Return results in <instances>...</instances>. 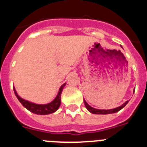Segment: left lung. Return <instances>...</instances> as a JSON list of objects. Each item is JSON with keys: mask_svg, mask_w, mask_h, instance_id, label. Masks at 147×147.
I'll list each match as a JSON object with an SVG mask.
<instances>
[{"mask_svg": "<svg viewBox=\"0 0 147 147\" xmlns=\"http://www.w3.org/2000/svg\"><path fill=\"white\" fill-rule=\"evenodd\" d=\"M135 91V90H134ZM84 102H85V107L88 109V110L89 112H90L91 113L93 114H110V113H117L119 112V110H121L123 107H124L126 106L129 101H127L125 103H124L122 105H121L120 107H118L116 108H114V109H110V110H98V109H96V108H93V107H90L89 105L86 102L85 100H84Z\"/></svg>", "mask_w": 147, "mask_h": 147, "instance_id": "8db88e82", "label": "left lung"}]
</instances>
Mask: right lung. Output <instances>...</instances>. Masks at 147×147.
I'll list each match as a JSON object with an SVG mask.
<instances>
[{
  "label": "right lung",
  "mask_w": 147,
  "mask_h": 147,
  "mask_svg": "<svg viewBox=\"0 0 147 147\" xmlns=\"http://www.w3.org/2000/svg\"><path fill=\"white\" fill-rule=\"evenodd\" d=\"M65 84L66 83H65L60 87L57 97L53 100L52 102L49 104H46V105H37V104L32 103V102H28L27 100L23 99V98H20L18 96L15 88H13V89H14L15 96L18 98V99L19 100V102L22 104L23 107L29 110L30 112L37 114V115H48V114H51L56 112L59 109L61 104V93H62V90L64 88Z\"/></svg>",
  "instance_id": "1"
}]
</instances>
